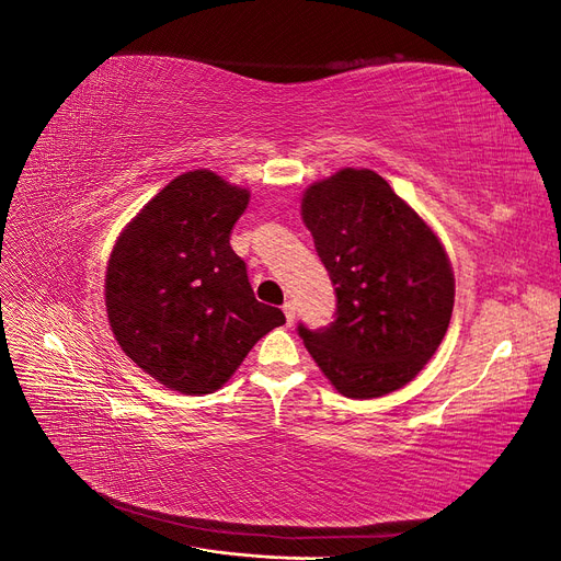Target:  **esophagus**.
Here are the masks:
<instances>
[{"label": "esophagus", "mask_w": 561, "mask_h": 561, "mask_svg": "<svg viewBox=\"0 0 561 561\" xmlns=\"http://www.w3.org/2000/svg\"><path fill=\"white\" fill-rule=\"evenodd\" d=\"M283 313H285L287 325L293 328V322H295V304H293V301H285V304H283Z\"/></svg>", "instance_id": "esophagus-1"}]
</instances>
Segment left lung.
I'll use <instances>...</instances> for the list:
<instances>
[{
	"label": "left lung",
	"instance_id": "left-lung-1",
	"mask_svg": "<svg viewBox=\"0 0 561 561\" xmlns=\"http://www.w3.org/2000/svg\"><path fill=\"white\" fill-rule=\"evenodd\" d=\"M301 219L336 295L334 320L307 344L339 393L381 398L423 369L451 320L454 274L447 252L414 208L367 168L313 182Z\"/></svg>",
	"mask_w": 561,
	"mask_h": 561
}]
</instances>
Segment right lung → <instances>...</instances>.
<instances>
[{
	"mask_svg": "<svg viewBox=\"0 0 561 561\" xmlns=\"http://www.w3.org/2000/svg\"><path fill=\"white\" fill-rule=\"evenodd\" d=\"M248 201V190L201 168L165 184L116 239L105 278L110 328L165 388L213 393L285 322L254 299L229 243Z\"/></svg>",
	"mask_w": 561,
	"mask_h": 561,
	"instance_id": "right-lung-1",
	"label": "right lung"
}]
</instances>
